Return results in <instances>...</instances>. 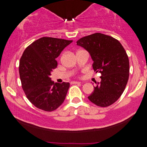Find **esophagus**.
<instances>
[{
  "instance_id": "1",
  "label": "esophagus",
  "mask_w": 147,
  "mask_h": 147,
  "mask_svg": "<svg viewBox=\"0 0 147 147\" xmlns=\"http://www.w3.org/2000/svg\"><path fill=\"white\" fill-rule=\"evenodd\" d=\"M81 82H78V81H75V82H73V84H81Z\"/></svg>"
}]
</instances>
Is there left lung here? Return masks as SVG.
Wrapping results in <instances>:
<instances>
[{
  "label": "left lung",
  "mask_w": 147,
  "mask_h": 147,
  "mask_svg": "<svg viewBox=\"0 0 147 147\" xmlns=\"http://www.w3.org/2000/svg\"><path fill=\"white\" fill-rule=\"evenodd\" d=\"M77 45L85 49L93 60L92 67L101 73V82L88 97L99 107L115 103L124 92L129 79V63L127 53L117 40L102 33L83 37Z\"/></svg>",
  "instance_id": "obj_1"
}]
</instances>
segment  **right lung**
<instances>
[{
    "mask_svg": "<svg viewBox=\"0 0 147 147\" xmlns=\"http://www.w3.org/2000/svg\"><path fill=\"white\" fill-rule=\"evenodd\" d=\"M72 42L43 37L23 52L19 65L22 87L28 100L38 109L51 112L65 101L69 83H55L50 75L57 65L56 58Z\"/></svg>",
    "mask_w": 147,
    "mask_h": 147,
    "instance_id": "right-lung-1",
    "label": "right lung"
}]
</instances>
